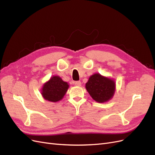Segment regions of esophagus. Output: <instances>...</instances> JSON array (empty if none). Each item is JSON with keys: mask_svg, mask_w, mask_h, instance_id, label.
Listing matches in <instances>:
<instances>
[{"mask_svg": "<svg viewBox=\"0 0 155 155\" xmlns=\"http://www.w3.org/2000/svg\"><path fill=\"white\" fill-rule=\"evenodd\" d=\"M75 85H76V86H81V83L80 81H76L74 83Z\"/></svg>", "mask_w": 155, "mask_h": 155, "instance_id": "1", "label": "esophagus"}]
</instances>
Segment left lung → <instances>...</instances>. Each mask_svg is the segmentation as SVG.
I'll return each instance as SVG.
<instances>
[{
	"instance_id": "left-lung-1",
	"label": "left lung",
	"mask_w": 155,
	"mask_h": 155,
	"mask_svg": "<svg viewBox=\"0 0 155 155\" xmlns=\"http://www.w3.org/2000/svg\"><path fill=\"white\" fill-rule=\"evenodd\" d=\"M85 88L94 100L98 103H105L114 96L116 83L114 79L96 73L89 78Z\"/></svg>"
}]
</instances>
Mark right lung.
<instances>
[{"label": "right lung", "mask_w": 155, "mask_h": 155, "mask_svg": "<svg viewBox=\"0 0 155 155\" xmlns=\"http://www.w3.org/2000/svg\"><path fill=\"white\" fill-rule=\"evenodd\" d=\"M68 88L67 82L58 76H54L43 84L41 93L45 100L55 103L63 99Z\"/></svg>", "instance_id": "add662e5"}]
</instances>
